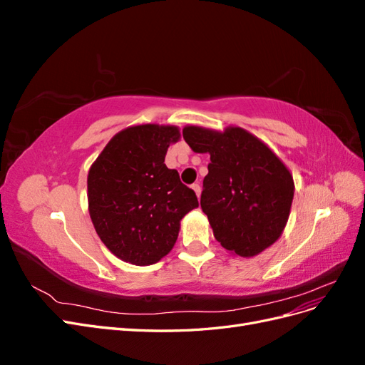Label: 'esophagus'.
<instances>
[{
    "label": "esophagus",
    "mask_w": 365,
    "mask_h": 365,
    "mask_svg": "<svg viewBox=\"0 0 365 365\" xmlns=\"http://www.w3.org/2000/svg\"><path fill=\"white\" fill-rule=\"evenodd\" d=\"M192 189L195 190L196 196H197V197H200V195H201V185H200V184H192Z\"/></svg>",
    "instance_id": "34e87169"
}]
</instances>
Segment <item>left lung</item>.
Here are the masks:
<instances>
[{"label":"left lung","instance_id":"8db88e82","mask_svg":"<svg viewBox=\"0 0 365 365\" xmlns=\"http://www.w3.org/2000/svg\"><path fill=\"white\" fill-rule=\"evenodd\" d=\"M197 153H210L201 208L225 250L251 257L272 245L288 222L292 175L275 153L242 128L222 134L197 126L182 129Z\"/></svg>","mask_w":365,"mask_h":365}]
</instances>
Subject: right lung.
<instances>
[{
  "instance_id": "obj_1",
  "label": "right lung",
  "mask_w": 365,
  "mask_h": 365,
  "mask_svg": "<svg viewBox=\"0 0 365 365\" xmlns=\"http://www.w3.org/2000/svg\"><path fill=\"white\" fill-rule=\"evenodd\" d=\"M175 126H132L108 143L88 173L90 216L108 250L132 264L157 263L178 239L196 193L164 164Z\"/></svg>"
}]
</instances>
